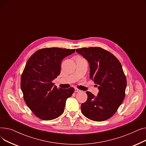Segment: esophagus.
Listing matches in <instances>:
<instances>
[{
  "instance_id": "esophagus-1",
  "label": "esophagus",
  "mask_w": 146,
  "mask_h": 146,
  "mask_svg": "<svg viewBox=\"0 0 146 146\" xmlns=\"http://www.w3.org/2000/svg\"><path fill=\"white\" fill-rule=\"evenodd\" d=\"M80 91L81 90L80 89H78V88H75L74 89V92H80Z\"/></svg>"
}]
</instances>
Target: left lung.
<instances>
[{
  "label": "left lung",
  "mask_w": 146,
  "mask_h": 146,
  "mask_svg": "<svg viewBox=\"0 0 146 146\" xmlns=\"http://www.w3.org/2000/svg\"><path fill=\"white\" fill-rule=\"evenodd\" d=\"M89 64L90 79L99 90L96 96L86 92L87 101L81 105L84 116L95 121H104L115 113L124 99L127 79L119 61L101 47L76 49Z\"/></svg>",
  "instance_id": "1"
}]
</instances>
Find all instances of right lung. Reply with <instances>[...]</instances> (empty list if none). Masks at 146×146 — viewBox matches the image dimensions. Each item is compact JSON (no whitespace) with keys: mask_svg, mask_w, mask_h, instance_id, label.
Listing matches in <instances>:
<instances>
[{"mask_svg":"<svg viewBox=\"0 0 146 146\" xmlns=\"http://www.w3.org/2000/svg\"><path fill=\"white\" fill-rule=\"evenodd\" d=\"M74 51L75 49L45 48L36 51L27 61L21 88L27 105L40 119H54L63 113L67 99L74 89H58L52 81L60 73L63 59Z\"/></svg>","mask_w":146,"mask_h":146,"instance_id":"obj_1","label":"right lung"}]
</instances>
